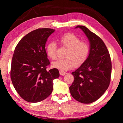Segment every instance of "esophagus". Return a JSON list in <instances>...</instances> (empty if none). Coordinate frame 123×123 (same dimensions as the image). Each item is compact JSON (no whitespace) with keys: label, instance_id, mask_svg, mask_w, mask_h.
<instances>
[{"label":"esophagus","instance_id":"obj_1","mask_svg":"<svg viewBox=\"0 0 123 123\" xmlns=\"http://www.w3.org/2000/svg\"><path fill=\"white\" fill-rule=\"evenodd\" d=\"M66 74H67V73L66 72L60 71V74L61 75H66Z\"/></svg>","mask_w":123,"mask_h":123}]
</instances>
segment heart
I'll list each match as a JSON object with an SVG mask.
<instances>
[{"mask_svg": "<svg viewBox=\"0 0 123 123\" xmlns=\"http://www.w3.org/2000/svg\"><path fill=\"white\" fill-rule=\"evenodd\" d=\"M61 46L68 48L64 59H60L52 63L54 68L60 70H68L74 66L78 67L84 62L89 54L90 47L87 42L81 41L74 34H65L60 38ZM57 44L54 41L49 42L45 48L47 56L51 60L56 59Z\"/></svg>", "mask_w": 123, "mask_h": 123, "instance_id": "heart-1", "label": "heart"}]
</instances>
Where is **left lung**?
Masks as SVG:
<instances>
[{
  "label": "left lung",
  "mask_w": 123,
  "mask_h": 123,
  "mask_svg": "<svg viewBox=\"0 0 123 123\" xmlns=\"http://www.w3.org/2000/svg\"><path fill=\"white\" fill-rule=\"evenodd\" d=\"M90 42L89 54L72 74L74 81L69 87L71 96L83 104L96 101L105 93L111 82V62L103 41L84 26L78 25Z\"/></svg>",
  "instance_id": "1"
}]
</instances>
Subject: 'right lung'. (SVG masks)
<instances>
[{
	"instance_id": "1",
	"label": "right lung",
	"mask_w": 123,
	"mask_h": 123,
	"mask_svg": "<svg viewBox=\"0 0 123 123\" xmlns=\"http://www.w3.org/2000/svg\"><path fill=\"white\" fill-rule=\"evenodd\" d=\"M54 31L38 28L26 35L16 46L10 77L15 90L28 102L37 103L48 98L53 90V80L60 76L57 69L46 70L50 62L45 44Z\"/></svg>"
}]
</instances>
